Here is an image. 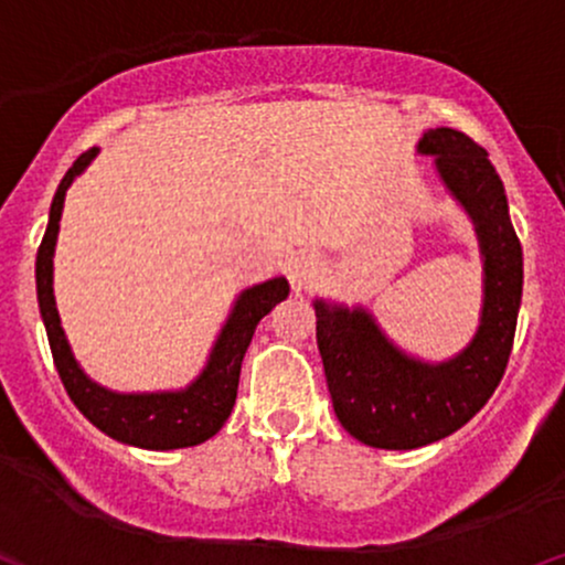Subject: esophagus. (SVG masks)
<instances>
[{
    "mask_svg": "<svg viewBox=\"0 0 565 565\" xmlns=\"http://www.w3.org/2000/svg\"><path fill=\"white\" fill-rule=\"evenodd\" d=\"M317 275V262L311 259V256H294V259L288 262V277L290 282H294L296 290H303L306 285H309L311 280H315Z\"/></svg>",
    "mask_w": 565,
    "mask_h": 565,
    "instance_id": "esophagus-1",
    "label": "esophagus"
}]
</instances>
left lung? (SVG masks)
Wrapping results in <instances>:
<instances>
[{
    "label": "left lung",
    "mask_w": 565,
    "mask_h": 565,
    "mask_svg": "<svg viewBox=\"0 0 565 565\" xmlns=\"http://www.w3.org/2000/svg\"><path fill=\"white\" fill-rule=\"evenodd\" d=\"M475 227L482 262L479 324L461 351L431 361L406 351L364 303L315 298L317 345L338 422L369 448L414 450L475 419L503 380L521 309L524 259L503 180L487 151L452 128L416 143Z\"/></svg>",
    "instance_id": "left-lung-1"
}]
</instances>
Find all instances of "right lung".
I'll list each match as a JSON object with an SVG mask.
<instances>
[{"mask_svg":"<svg viewBox=\"0 0 565 565\" xmlns=\"http://www.w3.org/2000/svg\"><path fill=\"white\" fill-rule=\"evenodd\" d=\"M96 157H99V149H90L75 159V164L65 172L52 199L49 225L44 241L39 246L36 294L49 348H52L54 364H57L60 380L67 390L70 401L104 435L143 450L191 448V445L206 443L209 437L217 435L222 424L227 422L230 411L235 406V395H238L243 356H246L256 324L277 303L288 298L290 285L280 275L243 288L235 296L233 306H230L212 348H209L204 366L183 387L120 393V390H113L88 377L86 369L75 359L65 330H62L57 298H54V248H57L67 188L73 185L75 178H81L88 170V164Z\"/></svg>","mask_w":565,"mask_h":565,"instance_id":"add662e5","label":"right lung"}]
</instances>
